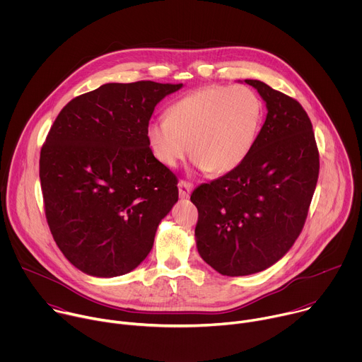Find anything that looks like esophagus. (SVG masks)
<instances>
[{
	"instance_id": "34e87169",
	"label": "esophagus",
	"mask_w": 362,
	"mask_h": 362,
	"mask_svg": "<svg viewBox=\"0 0 362 362\" xmlns=\"http://www.w3.org/2000/svg\"><path fill=\"white\" fill-rule=\"evenodd\" d=\"M177 187H179V196H180L182 199H187V197L190 196V192H192V189H193V185L189 183V182L180 180L179 185H177Z\"/></svg>"
}]
</instances>
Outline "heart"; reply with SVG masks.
<instances>
[{
	"mask_svg": "<svg viewBox=\"0 0 362 362\" xmlns=\"http://www.w3.org/2000/svg\"><path fill=\"white\" fill-rule=\"evenodd\" d=\"M264 120V103L247 86H209L168 109L166 120L151 122L146 136L156 160L175 169L187 154L200 170L226 175L252 153Z\"/></svg>",
	"mask_w": 362,
	"mask_h": 362,
	"instance_id": "obj_1",
	"label": "heart"
}]
</instances>
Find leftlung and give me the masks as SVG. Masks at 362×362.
Returning <instances> with one entry per match:
<instances>
[{
	"mask_svg": "<svg viewBox=\"0 0 362 362\" xmlns=\"http://www.w3.org/2000/svg\"><path fill=\"white\" fill-rule=\"evenodd\" d=\"M267 105L249 158L225 176L196 187L194 229L202 259L226 276L262 272L299 236L318 173L313 124L299 103L259 80H245Z\"/></svg>",
	"mask_w": 362,
	"mask_h": 362,
	"instance_id": "obj_1",
	"label": "left lung"
}]
</instances>
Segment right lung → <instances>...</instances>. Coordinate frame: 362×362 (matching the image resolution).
I'll list each match as a JSON object with an SVG mask.
<instances>
[{
  "label": "right lung",
  "instance_id": "1",
  "mask_svg": "<svg viewBox=\"0 0 362 362\" xmlns=\"http://www.w3.org/2000/svg\"><path fill=\"white\" fill-rule=\"evenodd\" d=\"M183 84L107 83L73 98L40 154L45 218L67 261L97 278L137 268L177 202V179L148 147L150 117Z\"/></svg>",
  "mask_w": 362,
  "mask_h": 362
}]
</instances>
